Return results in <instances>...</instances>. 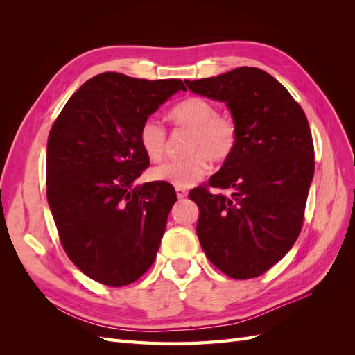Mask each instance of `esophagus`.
I'll use <instances>...</instances> for the list:
<instances>
[{"mask_svg":"<svg viewBox=\"0 0 355 355\" xmlns=\"http://www.w3.org/2000/svg\"><path fill=\"white\" fill-rule=\"evenodd\" d=\"M176 194H178V198L182 200V198H185L188 196V191L185 188H182V187H176Z\"/></svg>","mask_w":355,"mask_h":355,"instance_id":"34e87169","label":"esophagus"}]
</instances>
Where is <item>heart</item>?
I'll return each instance as SVG.
<instances>
[{
	"label": "heart",
	"mask_w": 355,
	"mask_h": 355,
	"mask_svg": "<svg viewBox=\"0 0 355 355\" xmlns=\"http://www.w3.org/2000/svg\"><path fill=\"white\" fill-rule=\"evenodd\" d=\"M178 125L187 127L191 136L185 148L188 157L159 164L151 170L154 180L175 187H191L210 170V159L223 164L235 153L239 144V127L230 115L218 114L213 102L191 96L178 103L170 112ZM139 145L151 161H159L166 154L167 135L157 118H146L139 128Z\"/></svg>",
	"instance_id": "1"
}]
</instances>
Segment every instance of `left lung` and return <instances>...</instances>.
Wrapping results in <instances>:
<instances>
[{"label":"left lung","instance_id":"8db88e82","mask_svg":"<svg viewBox=\"0 0 355 355\" xmlns=\"http://www.w3.org/2000/svg\"><path fill=\"white\" fill-rule=\"evenodd\" d=\"M192 93L228 106L239 144L209 185L196 188L197 235L209 261L235 280L263 274L292 249L314 176L306 115L283 84L259 68L185 81Z\"/></svg>","mask_w":355,"mask_h":355}]
</instances>
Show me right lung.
Instances as JSON below:
<instances>
[{
    "label": "right lung",
    "mask_w": 355,
    "mask_h": 355,
    "mask_svg": "<svg viewBox=\"0 0 355 355\" xmlns=\"http://www.w3.org/2000/svg\"><path fill=\"white\" fill-rule=\"evenodd\" d=\"M179 90L180 80L99 73L71 96L51 127L49 207L68 257L94 282L127 286L155 261L176 192L167 182L135 187L149 166L139 128Z\"/></svg>",
    "instance_id": "obj_1"
}]
</instances>
